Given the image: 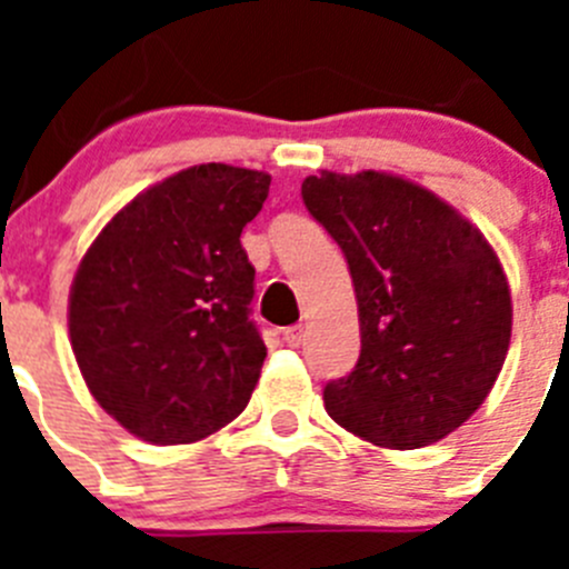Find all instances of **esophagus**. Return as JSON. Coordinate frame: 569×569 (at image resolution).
I'll list each match as a JSON object with an SVG mask.
<instances>
[{
  "mask_svg": "<svg viewBox=\"0 0 569 569\" xmlns=\"http://www.w3.org/2000/svg\"><path fill=\"white\" fill-rule=\"evenodd\" d=\"M281 336H284V341H288L290 347H299L301 341H305V325H293V328H288Z\"/></svg>",
  "mask_w": 569,
  "mask_h": 569,
  "instance_id": "esophagus-1",
  "label": "esophagus"
}]
</instances>
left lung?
Here are the masks:
<instances>
[{"instance_id":"obj_1","label":"left lung","mask_w":569,"mask_h":569,"mask_svg":"<svg viewBox=\"0 0 569 569\" xmlns=\"http://www.w3.org/2000/svg\"><path fill=\"white\" fill-rule=\"evenodd\" d=\"M301 199L353 276L361 353L325 387V410L359 439L416 450L453 433L492 390L512 328L490 241L401 176L321 170Z\"/></svg>"}]
</instances>
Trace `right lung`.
Here are the masks:
<instances>
[{
  "mask_svg": "<svg viewBox=\"0 0 569 569\" xmlns=\"http://www.w3.org/2000/svg\"><path fill=\"white\" fill-rule=\"evenodd\" d=\"M270 176L210 162L124 204L70 284V347L93 399L150 445H190L248 407L268 347L241 230Z\"/></svg>",
  "mask_w": 569,
  "mask_h": 569,
  "instance_id": "right-lung-1",
  "label": "right lung"
}]
</instances>
